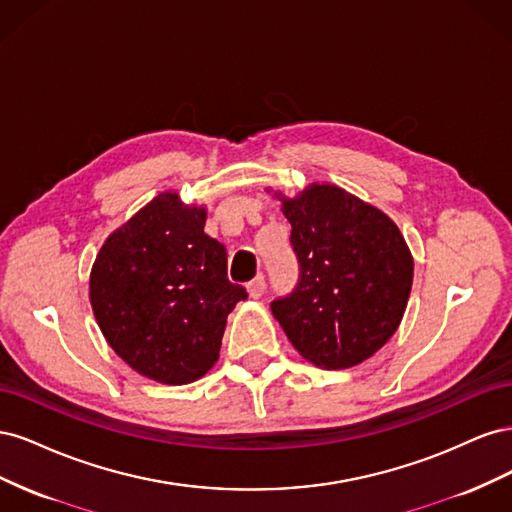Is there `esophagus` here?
Here are the masks:
<instances>
[{"label": "esophagus", "mask_w": 512, "mask_h": 512, "mask_svg": "<svg viewBox=\"0 0 512 512\" xmlns=\"http://www.w3.org/2000/svg\"><path fill=\"white\" fill-rule=\"evenodd\" d=\"M262 292H265V277L258 275L256 280H252L250 284H247V294H250L252 299H260Z\"/></svg>", "instance_id": "obj_1"}]
</instances>
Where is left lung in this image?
Here are the masks:
<instances>
[{
    "instance_id": "1",
    "label": "left lung",
    "mask_w": 512,
    "mask_h": 512,
    "mask_svg": "<svg viewBox=\"0 0 512 512\" xmlns=\"http://www.w3.org/2000/svg\"><path fill=\"white\" fill-rule=\"evenodd\" d=\"M280 198L301 280L271 303L275 320L305 361L348 369L374 356L399 329L414 260L382 209L335 183H309Z\"/></svg>"
}]
</instances>
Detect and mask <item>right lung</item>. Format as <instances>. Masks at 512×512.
Here are the masks:
<instances>
[{
  "label": "right lung",
  "instance_id": "right-lung-1",
  "mask_svg": "<svg viewBox=\"0 0 512 512\" xmlns=\"http://www.w3.org/2000/svg\"><path fill=\"white\" fill-rule=\"evenodd\" d=\"M207 207L162 192L108 235L89 275L102 335L138 374L162 384L203 378L226 318L247 297L226 277V247L205 235Z\"/></svg>",
  "mask_w": 512,
  "mask_h": 512
}]
</instances>
